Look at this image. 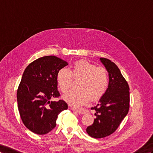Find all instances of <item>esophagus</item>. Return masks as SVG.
I'll list each match as a JSON object with an SVG mask.
<instances>
[{"label":"esophagus","instance_id":"34e87169","mask_svg":"<svg viewBox=\"0 0 153 153\" xmlns=\"http://www.w3.org/2000/svg\"><path fill=\"white\" fill-rule=\"evenodd\" d=\"M72 110L75 111L81 114H86V113L88 112L87 109L84 108H74Z\"/></svg>","mask_w":153,"mask_h":153}]
</instances>
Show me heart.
<instances>
[{"mask_svg":"<svg viewBox=\"0 0 153 153\" xmlns=\"http://www.w3.org/2000/svg\"><path fill=\"white\" fill-rule=\"evenodd\" d=\"M74 78H81L76 91H70L63 96L69 105L79 107L92 100H98L106 92L109 84L107 70L103 67H97L87 61L80 60L74 63L71 70L62 68L57 72L56 81L59 88L63 93L67 92Z\"/></svg>","mask_w":153,"mask_h":153,"instance_id":"1","label":"heart"}]
</instances>
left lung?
<instances>
[{"instance_id": "left-lung-1", "label": "left lung", "mask_w": 153, "mask_h": 153, "mask_svg": "<svg viewBox=\"0 0 153 153\" xmlns=\"http://www.w3.org/2000/svg\"><path fill=\"white\" fill-rule=\"evenodd\" d=\"M100 61L108 72L109 84L98 104L91 108L96 118L86 131L94 138H105L116 130L127 114L130 101L128 85L117 65L106 58Z\"/></svg>"}]
</instances>
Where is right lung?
Returning a JSON list of instances; mask_svg holds the SVG:
<instances>
[{
  "mask_svg": "<svg viewBox=\"0 0 153 153\" xmlns=\"http://www.w3.org/2000/svg\"><path fill=\"white\" fill-rule=\"evenodd\" d=\"M67 62L54 56L40 57L26 68L17 90L18 109L30 131L45 134L56 126L59 114L68 108L63 100L50 101L60 96L56 76Z\"/></svg>",
  "mask_w": 153,
  "mask_h": 153,
  "instance_id": "right-lung-1",
  "label": "right lung"
}]
</instances>
